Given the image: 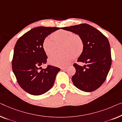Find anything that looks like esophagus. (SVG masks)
I'll use <instances>...</instances> for the list:
<instances>
[{
    "label": "esophagus",
    "mask_w": 122,
    "mask_h": 122,
    "mask_svg": "<svg viewBox=\"0 0 122 122\" xmlns=\"http://www.w3.org/2000/svg\"><path fill=\"white\" fill-rule=\"evenodd\" d=\"M68 68V67L67 66H65V67H63V68H61V70H64Z\"/></svg>",
    "instance_id": "34e87169"
}]
</instances>
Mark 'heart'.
<instances>
[{"label": "heart", "mask_w": 122, "mask_h": 122, "mask_svg": "<svg viewBox=\"0 0 122 122\" xmlns=\"http://www.w3.org/2000/svg\"><path fill=\"white\" fill-rule=\"evenodd\" d=\"M63 43L62 50L65 52L61 54H53L48 58L51 64L59 66L68 65L76 57L81 54L84 49V41L80 35L70 31H57L52 36L46 37L43 41V49L47 56H50L56 50V46Z\"/></svg>", "instance_id": "obj_1"}]
</instances>
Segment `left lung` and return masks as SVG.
Returning a JSON list of instances; mask_svg holds the SVG:
<instances>
[{"label": "left lung", "mask_w": 122, "mask_h": 122, "mask_svg": "<svg viewBox=\"0 0 122 122\" xmlns=\"http://www.w3.org/2000/svg\"><path fill=\"white\" fill-rule=\"evenodd\" d=\"M80 35L84 41V49L77 61L84 66L74 64L76 73L72 81L77 89L92 92L105 82L112 63L110 45L106 37L98 30L87 24L62 27Z\"/></svg>", "instance_id": "left-lung-1"}]
</instances>
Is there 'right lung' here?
Masks as SVG:
<instances>
[{
	"mask_svg": "<svg viewBox=\"0 0 122 122\" xmlns=\"http://www.w3.org/2000/svg\"><path fill=\"white\" fill-rule=\"evenodd\" d=\"M59 27H35L23 35L14 47L12 69L17 81L24 91L37 96L49 91L53 86L61 69L46 64L47 56L43 49V41Z\"/></svg>",
	"mask_w": 122,
	"mask_h": 122,
	"instance_id": "right-lung-1",
	"label": "right lung"
}]
</instances>
